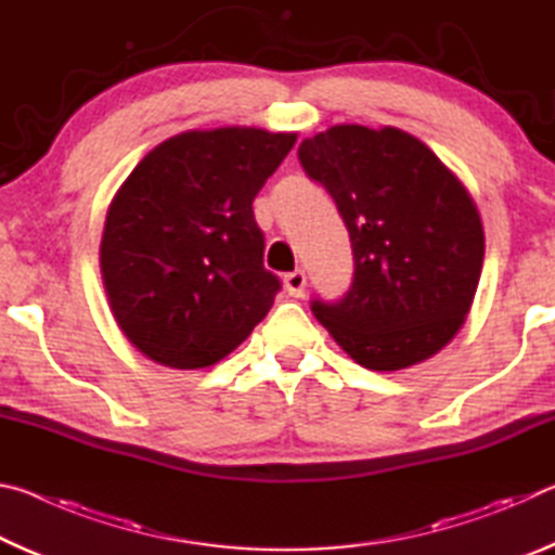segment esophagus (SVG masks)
<instances>
[{"mask_svg": "<svg viewBox=\"0 0 555 555\" xmlns=\"http://www.w3.org/2000/svg\"><path fill=\"white\" fill-rule=\"evenodd\" d=\"M284 286L288 291V296H294V298L304 296V291H306V271H300V269L291 271V274L284 276Z\"/></svg>", "mask_w": 555, "mask_h": 555, "instance_id": "1", "label": "esophagus"}]
</instances>
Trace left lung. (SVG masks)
Wrapping results in <instances>:
<instances>
[{
    "label": "left lung",
    "instance_id": "obj_1",
    "mask_svg": "<svg viewBox=\"0 0 555 555\" xmlns=\"http://www.w3.org/2000/svg\"><path fill=\"white\" fill-rule=\"evenodd\" d=\"M298 158L340 210L354 279L318 321L357 364L406 370L453 340L482 274L485 232L460 178L409 131L335 125Z\"/></svg>",
    "mask_w": 555,
    "mask_h": 555
}]
</instances>
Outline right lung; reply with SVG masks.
Here are the masks:
<instances>
[{
	"label": "right lung",
	"instance_id": "add662e5",
	"mask_svg": "<svg viewBox=\"0 0 555 555\" xmlns=\"http://www.w3.org/2000/svg\"><path fill=\"white\" fill-rule=\"evenodd\" d=\"M294 131H183L152 149L109 203L100 274L119 331L164 367L201 370L274 304L255 203Z\"/></svg>",
	"mask_w": 555,
	"mask_h": 555
}]
</instances>
